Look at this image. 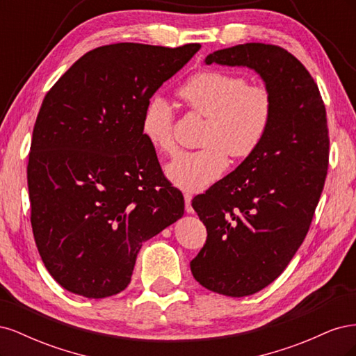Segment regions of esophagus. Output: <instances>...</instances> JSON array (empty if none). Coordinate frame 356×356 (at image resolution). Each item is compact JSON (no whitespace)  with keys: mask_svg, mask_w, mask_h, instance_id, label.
I'll return each mask as SVG.
<instances>
[{"mask_svg":"<svg viewBox=\"0 0 356 356\" xmlns=\"http://www.w3.org/2000/svg\"><path fill=\"white\" fill-rule=\"evenodd\" d=\"M191 199H193V195L191 193H186L184 195V200H186V212L191 213L193 212V208H191Z\"/></svg>","mask_w":356,"mask_h":356,"instance_id":"1","label":"esophagus"}]
</instances>
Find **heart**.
<instances>
[{
    "label": "heart",
    "mask_w": 356,
    "mask_h": 356,
    "mask_svg": "<svg viewBox=\"0 0 356 356\" xmlns=\"http://www.w3.org/2000/svg\"><path fill=\"white\" fill-rule=\"evenodd\" d=\"M241 75L200 71L178 90L193 111L208 117L197 152H181L169 161L165 174L172 184L186 191H200L218 181L229 168V156L251 157L270 127L273 101L261 86H248ZM141 132L147 143L161 153L175 149L174 110L168 98L153 96L145 105Z\"/></svg>",
    "instance_id": "1"
}]
</instances>
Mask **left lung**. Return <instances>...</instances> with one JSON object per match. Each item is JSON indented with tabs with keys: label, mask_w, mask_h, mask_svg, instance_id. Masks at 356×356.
<instances>
[{
	"label": "left lung",
	"mask_w": 356,
	"mask_h": 356,
	"mask_svg": "<svg viewBox=\"0 0 356 356\" xmlns=\"http://www.w3.org/2000/svg\"><path fill=\"white\" fill-rule=\"evenodd\" d=\"M204 63L252 70L273 101L257 152L191 200L208 232L193 276L213 293L245 297L272 284L306 238L328 169L327 113L312 75L285 49L246 42Z\"/></svg>",
	"instance_id": "left-lung-1"
}]
</instances>
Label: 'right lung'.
Here are the masks:
<instances>
[{"mask_svg":"<svg viewBox=\"0 0 356 356\" xmlns=\"http://www.w3.org/2000/svg\"><path fill=\"white\" fill-rule=\"evenodd\" d=\"M199 49L98 47L42 101L28 163L31 224L42 263L70 293H120L143 242L184 213V197L161 175L141 118L160 86Z\"/></svg>","mask_w":356,"mask_h":356,"instance_id":"add662e5","label":"right lung"}]
</instances>
